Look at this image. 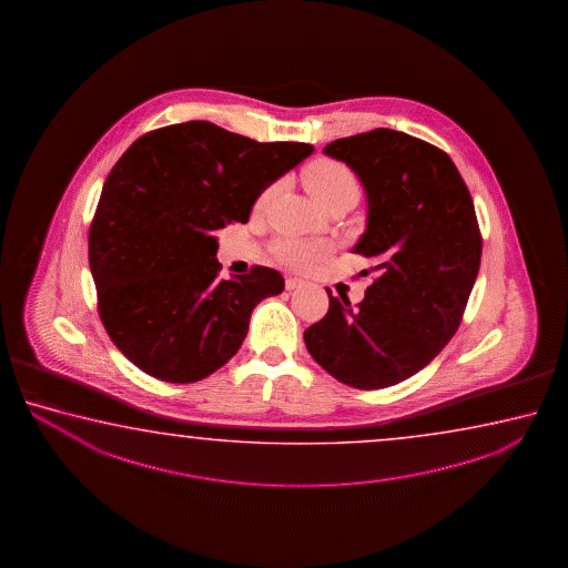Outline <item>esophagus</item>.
<instances>
[{
    "instance_id": "obj_1",
    "label": "esophagus",
    "mask_w": 568,
    "mask_h": 568,
    "mask_svg": "<svg viewBox=\"0 0 568 568\" xmlns=\"http://www.w3.org/2000/svg\"><path fill=\"white\" fill-rule=\"evenodd\" d=\"M302 284H304V282L300 278H286V284H284V286H286V290H296L300 288Z\"/></svg>"
}]
</instances>
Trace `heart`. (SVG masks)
<instances>
[{"label": "heart", "instance_id": "heart-1", "mask_svg": "<svg viewBox=\"0 0 568 568\" xmlns=\"http://www.w3.org/2000/svg\"><path fill=\"white\" fill-rule=\"evenodd\" d=\"M306 186L312 196L320 202L322 209H327L334 202L346 201L359 196V183L356 174L347 164L334 159H320L310 164L306 171ZM278 191V184L272 183L262 189L254 201V212H262ZM274 254L292 268H308L316 260L322 258L324 246L317 242L298 241V239H282L274 244Z\"/></svg>", "mask_w": 568, "mask_h": 568}]
</instances>
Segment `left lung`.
Here are the masks:
<instances>
[{
	"label": "left lung",
	"instance_id": "obj_1",
	"mask_svg": "<svg viewBox=\"0 0 568 568\" xmlns=\"http://www.w3.org/2000/svg\"><path fill=\"white\" fill-rule=\"evenodd\" d=\"M324 153L366 186L367 229L354 246L374 284L352 308L332 296L304 332L310 356L337 382L384 389L424 369L462 324L481 264L471 193L439 146L392 129L337 139Z\"/></svg>",
	"mask_w": 568,
	"mask_h": 568
}]
</instances>
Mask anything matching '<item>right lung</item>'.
Instances as JSON below:
<instances>
[{
	"instance_id": "obj_1",
	"label": "right lung",
	"mask_w": 568,
	"mask_h": 568,
	"mask_svg": "<svg viewBox=\"0 0 568 568\" xmlns=\"http://www.w3.org/2000/svg\"><path fill=\"white\" fill-rule=\"evenodd\" d=\"M312 151L189 121L139 136L116 161L89 229V266L106 334L141 372L193 384L241 349L252 310L284 278L266 266L219 278L214 234L248 222L262 189Z\"/></svg>"
}]
</instances>
